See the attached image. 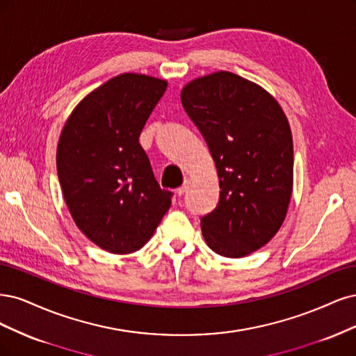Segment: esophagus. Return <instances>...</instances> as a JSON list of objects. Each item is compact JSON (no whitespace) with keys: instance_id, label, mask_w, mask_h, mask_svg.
Listing matches in <instances>:
<instances>
[{"instance_id":"obj_1","label":"esophagus","mask_w":356,"mask_h":356,"mask_svg":"<svg viewBox=\"0 0 356 356\" xmlns=\"http://www.w3.org/2000/svg\"><path fill=\"white\" fill-rule=\"evenodd\" d=\"M189 183H191V180H189V179H185V181H183V185H181L180 188H177V189H176V193L179 195V197H181V195L188 191V188H189Z\"/></svg>"}]
</instances>
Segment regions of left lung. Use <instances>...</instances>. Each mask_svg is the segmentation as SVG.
Segmentation results:
<instances>
[{
    "label": "left lung",
    "instance_id": "obj_1",
    "mask_svg": "<svg viewBox=\"0 0 356 356\" xmlns=\"http://www.w3.org/2000/svg\"><path fill=\"white\" fill-rule=\"evenodd\" d=\"M181 105L202 133L220 185L217 207L201 219L207 245L225 257L261 248L282 226L293 193V136L270 93L236 74L192 79Z\"/></svg>",
    "mask_w": 356,
    "mask_h": 356
}]
</instances>
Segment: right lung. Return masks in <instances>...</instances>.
<instances>
[{
	"label": "right lung",
	"mask_w": 356,
	"mask_h": 356,
	"mask_svg": "<svg viewBox=\"0 0 356 356\" xmlns=\"http://www.w3.org/2000/svg\"><path fill=\"white\" fill-rule=\"evenodd\" d=\"M165 88L151 75L111 78L74 108L57 143V176L75 225L113 254L142 248L171 205L139 143Z\"/></svg>",
	"instance_id": "add662e5"
}]
</instances>
